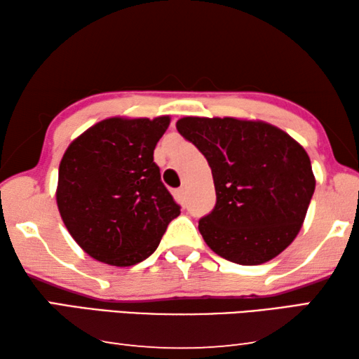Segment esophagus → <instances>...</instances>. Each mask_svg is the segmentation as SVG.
Returning a JSON list of instances; mask_svg holds the SVG:
<instances>
[{
    "mask_svg": "<svg viewBox=\"0 0 359 359\" xmlns=\"http://www.w3.org/2000/svg\"><path fill=\"white\" fill-rule=\"evenodd\" d=\"M185 188L184 187H182V188H179V190L177 191H175V198H177L179 201H182V199H184L185 198Z\"/></svg>",
    "mask_w": 359,
    "mask_h": 359,
    "instance_id": "34e87169",
    "label": "esophagus"
}]
</instances>
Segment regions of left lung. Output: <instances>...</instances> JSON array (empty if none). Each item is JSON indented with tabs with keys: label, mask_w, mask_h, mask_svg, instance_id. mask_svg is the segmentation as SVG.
<instances>
[{
	"label": "left lung",
	"mask_w": 359,
	"mask_h": 359,
	"mask_svg": "<svg viewBox=\"0 0 359 359\" xmlns=\"http://www.w3.org/2000/svg\"><path fill=\"white\" fill-rule=\"evenodd\" d=\"M175 127L212 169L217 204L199 219L208 248L240 265L281 254L302 229L316 190L303 146L264 121L188 116Z\"/></svg>",
	"instance_id": "1"
}]
</instances>
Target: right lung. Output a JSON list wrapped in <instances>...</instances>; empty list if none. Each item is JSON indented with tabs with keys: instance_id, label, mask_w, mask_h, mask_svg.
I'll return each instance as SVG.
<instances>
[{
	"instance_id": "right-lung-1",
	"label": "right lung",
	"mask_w": 359,
	"mask_h": 359,
	"mask_svg": "<svg viewBox=\"0 0 359 359\" xmlns=\"http://www.w3.org/2000/svg\"><path fill=\"white\" fill-rule=\"evenodd\" d=\"M169 122V116L108 117L64 152L57 208L72 238L99 262L140 264L180 215L154 161V149Z\"/></svg>"
}]
</instances>
